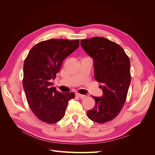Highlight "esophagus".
<instances>
[{
    "mask_svg": "<svg viewBox=\"0 0 155 155\" xmlns=\"http://www.w3.org/2000/svg\"><path fill=\"white\" fill-rule=\"evenodd\" d=\"M76 96H78L79 97H80V99H83L84 97H86V96H85V95L81 94H79V93H76Z\"/></svg>",
    "mask_w": 155,
    "mask_h": 155,
    "instance_id": "34e87169",
    "label": "esophagus"
}]
</instances>
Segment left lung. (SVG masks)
<instances>
[{"label":"left lung","mask_w":155,"mask_h":155,"mask_svg":"<svg viewBox=\"0 0 155 155\" xmlns=\"http://www.w3.org/2000/svg\"><path fill=\"white\" fill-rule=\"evenodd\" d=\"M81 45L93 59L94 78L103 91L102 97L92 96L96 104L87 116L104 124L118 116L125 102L131 79L129 58L119 45L103 37L81 40Z\"/></svg>","instance_id":"8db88e82"}]
</instances>
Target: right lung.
Returning <instances> with one entry per match:
<instances>
[{
	"mask_svg": "<svg viewBox=\"0 0 155 155\" xmlns=\"http://www.w3.org/2000/svg\"><path fill=\"white\" fill-rule=\"evenodd\" d=\"M79 40L49 39L35 45L28 54L23 67L22 84L31 110L40 120L52 124L61 120L74 92H58L52 79L63 60L76 50Z\"/></svg>",
	"mask_w": 155,
	"mask_h": 155,
	"instance_id": "right-lung-1",
	"label": "right lung"
}]
</instances>
